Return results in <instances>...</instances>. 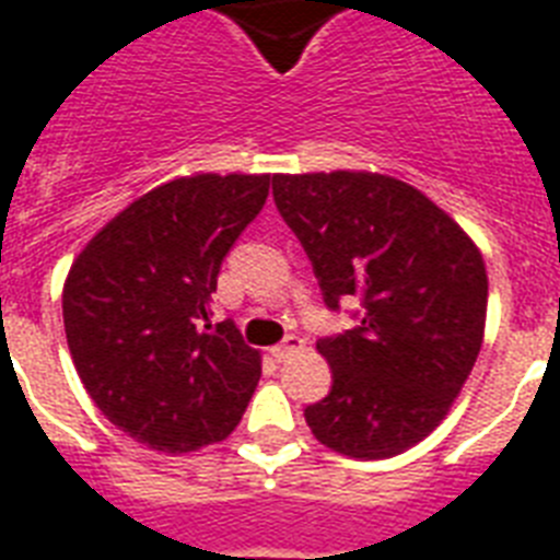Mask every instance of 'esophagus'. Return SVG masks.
Returning a JSON list of instances; mask_svg holds the SVG:
<instances>
[{
	"instance_id": "1",
	"label": "esophagus",
	"mask_w": 560,
	"mask_h": 560,
	"mask_svg": "<svg viewBox=\"0 0 560 560\" xmlns=\"http://www.w3.org/2000/svg\"><path fill=\"white\" fill-rule=\"evenodd\" d=\"M302 349H305V340H302V337H296V334H290V337H284V342H279V346L272 349V358L281 363V360L293 358V354H299Z\"/></svg>"
}]
</instances>
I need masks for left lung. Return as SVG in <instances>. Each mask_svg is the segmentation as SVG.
<instances>
[{
  "mask_svg": "<svg viewBox=\"0 0 560 560\" xmlns=\"http://www.w3.org/2000/svg\"><path fill=\"white\" fill-rule=\"evenodd\" d=\"M272 197L328 307L363 302L354 331L316 342L334 383L305 409L311 433L349 459L409 451L451 412L482 349L479 246L424 191L386 174H276Z\"/></svg>",
  "mask_w": 560,
  "mask_h": 560,
  "instance_id": "8db88e82",
  "label": "left lung"
}]
</instances>
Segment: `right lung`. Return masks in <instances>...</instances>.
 <instances>
[{"label":"right lung","mask_w":560,"mask_h":560,"mask_svg":"<svg viewBox=\"0 0 560 560\" xmlns=\"http://www.w3.org/2000/svg\"><path fill=\"white\" fill-rule=\"evenodd\" d=\"M270 194V174H191L136 197L92 235L63 281L83 389L151 451L194 453L237 427L261 351L211 323L223 255Z\"/></svg>","instance_id":"right-lung-1"}]
</instances>
